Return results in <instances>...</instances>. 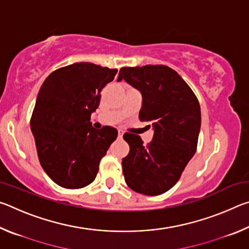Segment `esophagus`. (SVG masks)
<instances>
[{
  "label": "esophagus",
  "instance_id": "34e87169",
  "mask_svg": "<svg viewBox=\"0 0 249 249\" xmlns=\"http://www.w3.org/2000/svg\"><path fill=\"white\" fill-rule=\"evenodd\" d=\"M117 133H119V137H120V138L123 137V134H124L123 130H122V129H119V130H117Z\"/></svg>",
  "mask_w": 249,
  "mask_h": 249
}]
</instances>
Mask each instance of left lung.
<instances>
[{"label": "left lung", "mask_w": 249, "mask_h": 249, "mask_svg": "<svg viewBox=\"0 0 249 249\" xmlns=\"http://www.w3.org/2000/svg\"><path fill=\"white\" fill-rule=\"evenodd\" d=\"M124 79L141 91L140 120L154 128L153 141L144 145L141 136L124 134L129 153L122 159L125 182L145 196H159L178 182L196 151L201 127L199 101L174 69L163 65L125 67Z\"/></svg>", "instance_id": "left-lung-1"}]
</instances>
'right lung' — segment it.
Here are the masks:
<instances>
[{
  "label": "right lung",
  "instance_id": "obj_1",
  "mask_svg": "<svg viewBox=\"0 0 249 249\" xmlns=\"http://www.w3.org/2000/svg\"><path fill=\"white\" fill-rule=\"evenodd\" d=\"M116 72L77 62L54 70L40 88L31 128L41 167L62 188L80 189L93 182L100 160L116 140L114 127L95 129L90 122L101 91Z\"/></svg>",
  "mask_w": 249,
  "mask_h": 249
}]
</instances>
